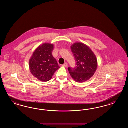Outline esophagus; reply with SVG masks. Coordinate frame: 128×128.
<instances>
[{
    "mask_svg": "<svg viewBox=\"0 0 128 128\" xmlns=\"http://www.w3.org/2000/svg\"><path fill=\"white\" fill-rule=\"evenodd\" d=\"M68 63H66V62H65L63 65H62V66H65V67H67L68 66Z\"/></svg>",
    "mask_w": 128,
    "mask_h": 128,
    "instance_id": "1",
    "label": "esophagus"
}]
</instances>
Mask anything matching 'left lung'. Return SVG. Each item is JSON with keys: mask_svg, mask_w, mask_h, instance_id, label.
<instances>
[{"mask_svg": "<svg viewBox=\"0 0 128 128\" xmlns=\"http://www.w3.org/2000/svg\"><path fill=\"white\" fill-rule=\"evenodd\" d=\"M71 49L76 66L74 68H68L70 76L78 82H83L88 80L97 70L96 57L89 47L82 43H74Z\"/></svg>", "mask_w": 128, "mask_h": 128, "instance_id": "1", "label": "left lung"}]
</instances>
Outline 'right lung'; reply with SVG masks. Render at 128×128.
Returning <instances> with one entry per match:
<instances>
[{"instance_id":"right-lung-1","label":"right lung","mask_w":128,"mask_h":128,"mask_svg":"<svg viewBox=\"0 0 128 128\" xmlns=\"http://www.w3.org/2000/svg\"><path fill=\"white\" fill-rule=\"evenodd\" d=\"M52 44H44L35 50L30 60L29 66L32 74L41 81L50 80L60 66L52 56Z\"/></svg>"}]
</instances>
